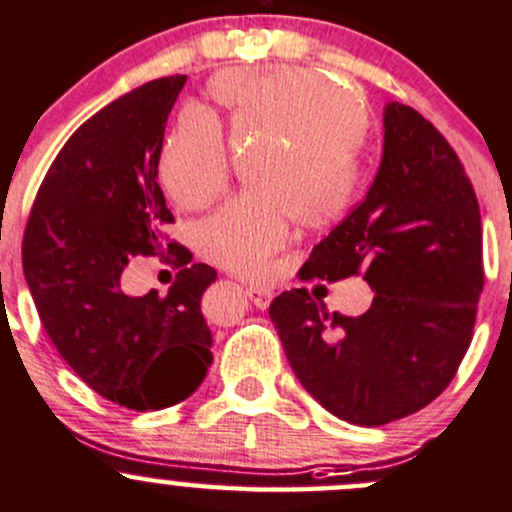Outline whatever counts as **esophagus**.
Wrapping results in <instances>:
<instances>
[{
    "instance_id": "1",
    "label": "esophagus",
    "mask_w": 512,
    "mask_h": 512,
    "mask_svg": "<svg viewBox=\"0 0 512 512\" xmlns=\"http://www.w3.org/2000/svg\"><path fill=\"white\" fill-rule=\"evenodd\" d=\"M246 295H249L251 303H254L258 310H266L273 300V291H266V288H256V286L246 288Z\"/></svg>"
}]
</instances>
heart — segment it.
<instances>
[{
	"mask_svg": "<svg viewBox=\"0 0 512 512\" xmlns=\"http://www.w3.org/2000/svg\"><path fill=\"white\" fill-rule=\"evenodd\" d=\"M209 96L226 113L234 145L283 140L251 175L266 194L231 199L194 229L207 261L256 276L288 241L293 217L305 229H323L357 204L365 187L360 147L367 108L345 83L295 66L224 71L209 83ZM229 175V145L217 123L197 110L184 113L157 157V182L167 199L199 209L224 192Z\"/></svg>",
	"mask_w": 512,
	"mask_h": 512,
	"instance_id": "heart-1",
	"label": "heart"
}]
</instances>
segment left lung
I'll list each match as a JSON object with an SVG mask.
<instances>
[{
  "label": "left lung",
  "instance_id": "obj_1",
  "mask_svg": "<svg viewBox=\"0 0 512 512\" xmlns=\"http://www.w3.org/2000/svg\"><path fill=\"white\" fill-rule=\"evenodd\" d=\"M300 281L362 276V315L328 313L308 288L271 303L295 377L337 419L382 426L419 412L456 377L483 291L476 192L449 140L414 108L384 110L367 197L320 241Z\"/></svg>",
  "mask_w": 512,
  "mask_h": 512
}]
</instances>
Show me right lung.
<instances>
[{"instance_id":"add662e5","label":"right lung","mask_w":512,"mask_h":512,"mask_svg":"<svg viewBox=\"0 0 512 512\" xmlns=\"http://www.w3.org/2000/svg\"><path fill=\"white\" fill-rule=\"evenodd\" d=\"M187 76H165L88 118L51 162L26 221L21 263L41 325L93 392L135 412L187 399L212 365L202 295L207 263L165 234L175 217L157 184L165 123ZM180 268L167 296H128L133 255Z\"/></svg>"}]
</instances>
